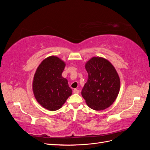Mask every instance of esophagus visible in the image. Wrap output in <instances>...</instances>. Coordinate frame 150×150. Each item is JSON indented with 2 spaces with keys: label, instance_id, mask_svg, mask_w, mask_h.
<instances>
[{
  "label": "esophagus",
  "instance_id": "1",
  "mask_svg": "<svg viewBox=\"0 0 150 150\" xmlns=\"http://www.w3.org/2000/svg\"><path fill=\"white\" fill-rule=\"evenodd\" d=\"M79 90H78V89H74V90H73V93H74V94H79Z\"/></svg>",
  "mask_w": 150,
  "mask_h": 150
}]
</instances>
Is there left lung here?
Returning a JSON list of instances; mask_svg holds the SVG:
<instances>
[{
    "label": "left lung",
    "instance_id": "1",
    "mask_svg": "<svg viewBox=\"0 0 150 150\" xmlns=\"http://www.w3.org/2000/svg\"><path fill=\"white\" fill-rule=\"evenodd\" d=\"M88 81L81 91L87 105L101 111L114 103L120 89V79L111 63L102 57H93L86 62Z\"/></svg>",
    "mask_w": 150,
    "mask_h": 150
}]
</instances>
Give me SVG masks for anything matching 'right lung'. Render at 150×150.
<instances>
[{"label": "right lung", "instance_id": "obj_1", "mask_svg": "<svg viewBox=\"0 0 150 150\" xmlns=\"http://www.w3.org/2000/svg\"><path fill=\"white\" fill-rule=\"evenodd\" d=\"M65 66L64 61L51 56L41 62L34 74V97L40 105L49 111L59 110L72 94L68 81L62 76Z\"/></svg>", "mask_w": 150, "mask_h": 150}]
</instances>
